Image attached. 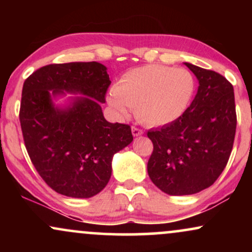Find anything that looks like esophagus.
Here are the masks:
<instances>
[{
    "label": "esophagus",
    "instance_id": "1",
    "mask_svg": "<svg viewBox=\"0 0 252 252\" xmlns=\"http://www.w3.org/2000/svg\"><path fill=\"white\" fill-rule=\"evenodd\" d=\"M131 131H132V135H134V136H140V135L143 134V130L137 128V126H132Z\"/></svg>",
    "mask_w": 252,
    "mask_h": 252
}]
</instances>
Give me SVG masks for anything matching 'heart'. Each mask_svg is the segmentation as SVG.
Here are the masks:
<instances>
[{"label": "heart", "mask_w": 252, "mask_h": 252, "mask_svg": "<svg viewBox=\"0 0 252 252\" xmlns=\"http://www.w3.org/2000/svg\"><path fill=\"white\" fill-rule=\"evenodd\" d=\"M194 92L195 79L187 68L147 65L126 72L110 94L109 103L120 116L135 108L143 123L160 126L184 116Z\"/></svg>", "instance_id": "b5f03b06"}]
</instances>
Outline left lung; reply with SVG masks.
Here are the masks:
<instances>
[{
    "label": "left lung",
    "mask_w": 252,
    "mask_h": 252,
    "mask_svg": "<svg viewBox=\"0 0 252 252\" xmlns=\"http://www.w3.org/2000/svg\"><path fill=\"white\" fill-rule=\"evenodd\" d=\"M185 65L199 80L194 99L178 121L147 134L154 147L149 178L169 195L194 194L215 184L230 158L237 126L232 84L215 71Z\"/></svg>",
    "instance_id": "obj_1"
}]
</instances>
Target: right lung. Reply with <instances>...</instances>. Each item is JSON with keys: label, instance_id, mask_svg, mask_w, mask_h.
Here are the masks:
<instances>
[{"label": "right lung", "instance_id": "right-lung-1", "mask_svg": "<svg viewBox=\"0 0 252 252\" xmlns=\"http://www.w3.org/2000/svg\"><path fill=\"white\" fill-rule=\"evenodd\" d=\"M110 84L106 67L96 62L51 63L25 80L20 123L26 149L42 180L57 193L91 198L108 185L111 161L132 141L128 124L109 123L100 103ZM82 93L66 108L51 96Z\"/></svg>", "mask_w": 252, "mask_h": 252}]
</instances>
